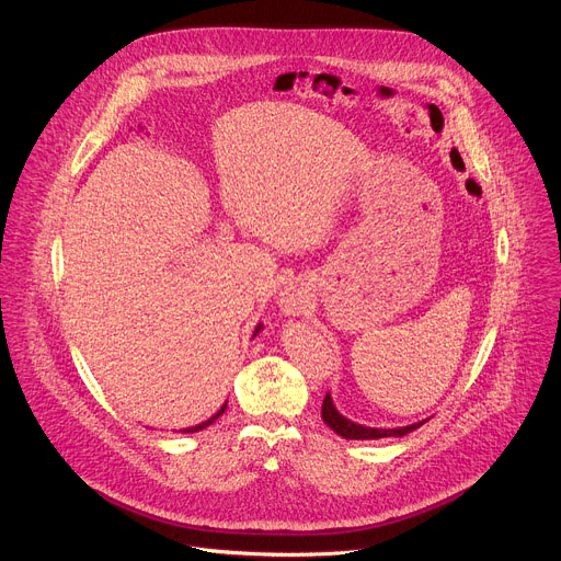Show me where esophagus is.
I'll return each instance as SVG.
<instances>
[{"instance_id":"esophagus-1","label":"esophagus","mask_w":561,"mask_h":561,"mask_svg":"<svg viewBox=\"0 0 561 561\" xmlns=\"http://www.w3.org/2000/svg\"><path fill=\"white\" fill-rule=\"evenodd\" d=\"M301 304H304V299H301L299 295H290V297H286V308H290V310H299V308H301Z\"/></svg>"}]
</instances>
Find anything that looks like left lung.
Masks as SVG:
<instances>
[{
    "mask_svg": "<svg viewBox=\"0 0 561 561\" xmlns=\"http://www.w3.org/2000/svg\"><path fill=\"white\" fill-rule=\"evenodd\" d=\"M322 420L344 439H381V437H404L409 433H413L415 428H420L424 422L411 424V426H402V428H370V426H362L355 424L351 420H346L344 415H340V411L333 407V399L331 394L324 397V404H322Z\"/></svg>",
    "mask_w": 561,
    "mask_h": 561,
    "instance_id": "1",
    "label": "left lung"
}]
</instances>
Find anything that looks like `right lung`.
<instances>
[{
    "mask_svg": "<svg viewBox=\"0 0 561 561\" xmlns=\"http://www.w3.org/2000/svg\"><path fill=\"white\" fill-rule=\"evenodd\" d=\"M260 331H262V327H257V329H255V335H257V333H260ZM224 411H226V404H224V407H221V409H219V411H217V413H215V415H213V417H210V420H206V422H202V424H197V426H191V428H184V431H182V433H197V431H202V428H206V426H210V424H213V422H215V420H217V417H219V415H221V413H224Z\"/></svg>",
    "mask_w": 561,
    "mask_h": 561,
    "instance_id": "obj_1",
    "label": "right lung"
}]
</instances>
